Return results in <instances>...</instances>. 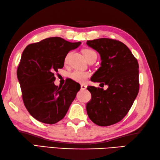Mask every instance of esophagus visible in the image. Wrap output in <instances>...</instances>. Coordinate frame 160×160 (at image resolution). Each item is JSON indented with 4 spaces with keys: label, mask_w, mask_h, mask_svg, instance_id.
<instances>
[{
    "label": "esophagus",
    "mask_w": 160,
    "mask_h": 160,
    "mask_svg": "<svg viewBox=\"0 0 160 160\" xmlns=\"http://www.w3.org/2000/svg\"><path fill=\"white\" fill-rule=\"evenodd\" d=\"M80 87H81V89H82V90H85L87 89V86L84 85V84H81Z\"/></svg>",
    "instance_id": "34e87169"
}]
</instances>
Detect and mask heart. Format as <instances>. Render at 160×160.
I'll list each match as a JSON object with an SVG mask.
<instances>
[{"mask_svg": "<svg viewBox=\"0 0 160 160\" xmlns=\"http://www.w3.org/2000/svg\"><path fill=\"white\" fill-rule=\"evenodd\" d=\"M82 53L87 60L91 58H93V57L97 58V53L93 49H84L82 50ZM70 54L71 53H67L65 58H64V63L65 64L68 62ZM89 76V73L88 72H85V71H78V70L73 71L69 74V77L71 78V79L73 80L74 81H76V82H80V83L85 82Z\"/></svg>", "mask_w": 160, "mask_h": 160, "instance_id": "1", "label": "heart"}]
</instances>
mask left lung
<instances>
[{"mask_svg": "<svg viewBox=\"0 0 160 160\" xmlns=\"http://www.w3.org/2000/svg\"><path fill=\"white\" fill-rule=\"evenodd\" d=\"M101 58V67L91 80L108 85V89L87 87L91 100L87 104L88 116L93 123L107 127L121 121L136 98L139 84L137 59L124 43L117 40L99 38L87 40Z\"/></svg>", "mask_w": 160, "mask_h": 160, "instance_id": "obj_1", "label": "left lung"}]
</instances>
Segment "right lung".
Segmentation results:
<instances>
[{"instance_id":"obj_1","label":"right lung","mask_w":160,"mask_h":160,"mask_svg":"<svg viewBox=\"0 0 160 160\" xmlns=\"http://www.w3.org/2000/svg\"><path fill=\"white\" fill-rule=\"evenodd\" d=\"M80 44L52 37L30 44L23 51L17 77L24 104L36 120L53 124L65 116L80 85L68 79L58 87L54 84V74L63 67L64 58L69 51Z\"/></svg>"}]
</instances>
